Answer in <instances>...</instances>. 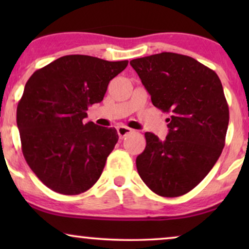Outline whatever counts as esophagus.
I'll return each instance as SVG.
<instances>
[{
    "instance_id": "1",
    "label": "esophagus",
    "mask_w": 249,
    "mask_h": 249,
    "mask_svg": "<svg viewBox=\"0 0 249 249\" xmlns=\"http://www.w3.org/2000/svg\"><path fill=\"white\" fill-rule=\"evenodd\" d=\"M117 130H118V135L120 136V138H124L128 134H130V132L132 131V129L127 127V125H120V127H118Z\"/></svg>"
}]
</instances>
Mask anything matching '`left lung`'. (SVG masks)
Wrapping results in <instances>:
<instances>
[{
  "instance_id": "1",
  "label": "left lung",
  "mask_w": 249,
  "mask_h": 249,
  "mask_svg": "<svg viewBox=\"0 0 249 249\" xmlns=\"http://www.w3.org/2000/svg\"><path fill=\"white\" fill-rule=\"evenodd\" d=\"M152 103L171 114L164 141L146 132L137 171L152 192L185 195L220 158L229 124V107L217 74L193 57L163 52L130 61Z\"/></svg>"
}]
</instances>
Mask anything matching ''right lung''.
Returning <instances> with one entry per match:
<instances>
[{
	"instance_id": "right-lung-1",
	"label": "right lung",
	"mask_w": 249,
	"mask_h": 249,
	"mask_svg": "<svg viewBox=\"0 0 249 249\" xmlns=\"http://www.w3.org/2000/svg\"><path fill=\"white\" fill-rule=\"evenodd\" d=\"M127 66L128 61L66 55L35 71L26 83L17 107L22 153L53 192L78 195L100 179L119 136L114 128L84 119Z\"/></svg>"
}]
</instances>
